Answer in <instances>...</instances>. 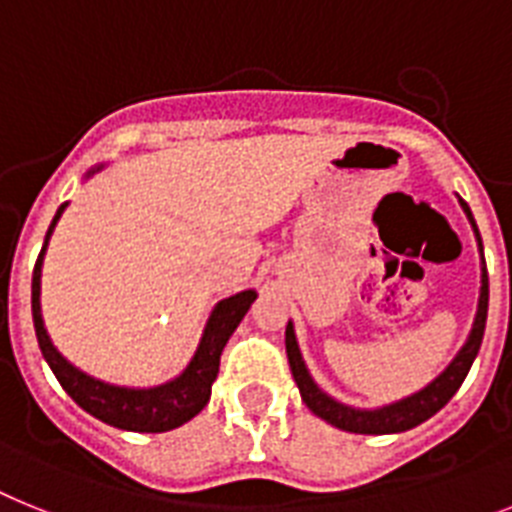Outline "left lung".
I'll use <instances>...</instances> for the list:
<instances>
[{
  "label": "left lung",
  "instance_id": "left-lung-1",
  "mask_svg": "<svg viewBox=\"0 0 512 512\" xmlns=\"http://www.w3.org/2000/svg\"><path fill=\"white\" fill-rule=\"evenodd\" d=\"M463 213H466L471 229H474L476 244H479V255H482V289H479V304H476V317L474 325H471V333H468L466 343L461 346V351L453 356V362L442 369L435 380L429 382L427 388L416 390V393L406 395L401 401L388 403V406H377V409H356L349 403L336 401L333 395H328L325 390L312 380L307 364L302 359V351H299V341H296L294 322L289 320L286 325V356H289L291 375L296 380V388L302 393V401L307 403V409L315 416H320L322 422L333 424V427L343 429V432H354V435H395V432H406V429H414L416 424L427 422L429 416H435L437 411L445 406L455 395V390L461 388V382L466 380L468 369L474 364L476 354H479V346H482L484 338V325H487V307H489V278H487V263H484V247L482 236L476 229V221L471 216V208L458 197Z\"/></svg>",
  "mask_w": 512,
  "mask_h": 512
}]
</instances>
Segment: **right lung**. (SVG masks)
<instances>
[{"mask_svg": "<svg viewBox=\"0 0 512 512\" xmlns=\"http://www.w3.org/2000/svg\"><path fill=\"white\" fill-rule=\"evenodd\" d=\"M101 169L103 163H98L96 169H90L85 174V179ZM64 210H67V203L59 205L57 216H54L49 231H46L44 247H41L36 268H33V286H30L33 325H36L38 346H41L46 364L57 375L59 385L67 390L72 401L83 411H88L90 416L101 419L103 424L127 429V432H169V429L182 427L184 422H190L192 416H197L208 406L210 388H213V382L218 377L223 346H226L236 325L244 320L247 309L257 299V291H239V294L229 296V299H221L213 307L190 364L174 380L153 385V388H127V385H111V382L98 380V377L77 369L75 364H70L59 354L57 346L51 343L49 333H46L44 315H41V270H44L49 239L54 229H57Z\"/></svg>", "mask_w": 512, "mask_h": 512, "instance_id": "right-lung-1", "label": "right lung"}]
</instances>
